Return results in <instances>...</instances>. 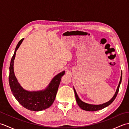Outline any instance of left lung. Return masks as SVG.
I'll list each match as a JSON object with an SVG mask.
<instances>
[{"mask_svg":"<svg viewBox=\"0 0 129 129\" xmlns=\"http://www.w3.org/2000/svg\"><path fill=\"white\" fill-rule=\"evenodd\" d=\"M121 80H122V72H121V77H120V80L118 86L117 87L116 91L114 95L113 96V97L111 98V99H110L109 101H108V102L102 104H100V105H93V104H87L85 102H83V101H81L80 99V98H79L77 93L76 92L75 88L74 87H73L74 90V92H75L76 100V102L78 103V105L79 106V107H80L81 109H83V110L89 111H95L101 110V109L106 108V107L109 106V105H110V104L113 102L114 100L115 99V98L117 95V93L119 92V87H120V84L121 83Z\"/></svg>","mask_w":129,"mask_h":129,"instance_id":"1","label":"left lung"}]
</instances>
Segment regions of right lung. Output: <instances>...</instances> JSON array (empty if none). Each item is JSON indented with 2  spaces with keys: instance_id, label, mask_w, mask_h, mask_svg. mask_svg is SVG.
<instances>
[{
  "instance_id": "obj_1",
  "label": "right lung",
  "mask_w": 129,
  "mask_h": 129,
  "mask_svg": "<svg viewBox=\"0 0 129 129\" xmlns=\"http://www.w3.org/2000/svg\"><path fill=\"white\" fill-rule=\"evenodd\" d=\"M19 41L11 59L9 67V85L14 96L24 108L31 111H39L49 108L54 103L62 76L65 71L55 76L45 89L39 91H28L18 83L14 72V61L16 51L24 40Z\"/></svg>"
}]
</instances>
